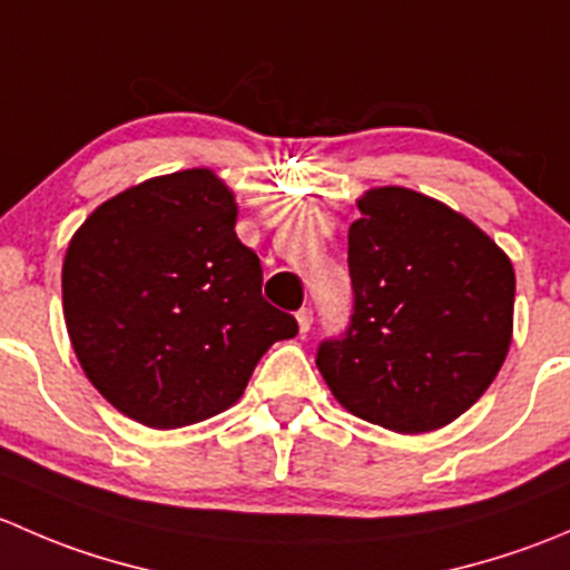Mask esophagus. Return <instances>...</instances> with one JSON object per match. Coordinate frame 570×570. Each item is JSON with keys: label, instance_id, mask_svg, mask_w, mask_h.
<instances>
[{"label": "esophagus", "instance_id": "esophagus-1", "mask_svg": "<svg viewBox=\"0 0 570 570\" xmlns=\"http://www.w3.org/2000/svg\"><path fill=\"white\" fill-rule=\"evenodd\" d=\"M312 322H314L312 308H301V312H297V327H301V333L312 331Z\"/></svg>", "mask_w": 570, "mask_h": 570}]
</instances>
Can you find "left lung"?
Returning <instances> with one entry per match:
<instances>
[{"instance_id": "1", "label": "left lung", "mask_w": 570, "mask_h": 570, "mask_svg": "<svg viewBox=\"0 0 570 570\" xmlns=\"http://www.w3.org/2000/svg\"><path fill=\"white\" fill-rule=\"evenodd\" d=\"M347 234L353 314L317 370L355 416L430 433L469 411L513 338L515 273L469 217L405 187L370 189Z\"/></svg>"}]
</instances>
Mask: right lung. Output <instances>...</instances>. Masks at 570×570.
<instances>
[{
	"mask_svg": "<svg viewBox=\"0 0 570 570\" xmlns=\"http://www.w3.org/2000/svg\"><path fill=\"white\" fill-rule=\"evenodd\" d=\"M234 193L212 170L148 178L105 200L62 262L73 353L109 405L174 430L226 411L258 358L297 333L262 297Z\"/></svg>",
	"mask_w": 570,
	"mask_h": 570,
	"instance_id": "add662e5",
	"label": "right lung"
}]
</instances>
